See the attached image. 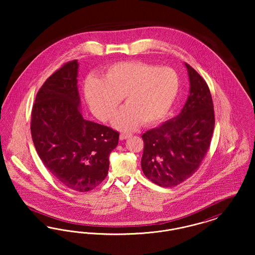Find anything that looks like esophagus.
Listing matches in <instances>:
<instances>
[{
	"label": "esophagus",
	"mask_w": 255,
	"mask_h": 255,
	"mask_svg": "<svg viewBox=\"0 0 255 255\" xmlns=\"http://www.w3.org/2000/svg\"><path fill=\"white\" fill-rule=\"evenodd\" d=\"M129 136H131V133H121V135H120V139H126L127 137H129Z\"/></svg>",
	"instance_id": "1"
}]
</instances>
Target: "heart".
Instances as JSON below:
<instances>
[{"label":"heart","mask_w":255,"mask_h":255,"mask_svg":"<svg viewBox=\"0 0 255 255\" xmlns=\"http://www.w3.org/2000/svg\"><path fill=\"white\" fill-rule=\"evenodd\" d=\"M180 88L179 75L169 67L158 68L141 61H125L109 66L102 79L86 81L84 95L93 114L110 121L122 98L124 106L116 116L114 126L132 130L139 122L151 124L169 111Z\"/></svg>","instance_id":"b5f03b06"}]
</instances>
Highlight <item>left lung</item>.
<instances>
[{
    "instance_id": "8db88e82",
    "label": "left lung",
    "mask_w": 255,
    "mask_h": 255,
    "mask_svg": "<svg viewBox=\"0 0 255 255\" xmlns=\"http://www.w3.org/2000/svg\"><path fill=\"white\" fill-rule=\"evenodd\" d=\"M190 94L182 112L141 135V168L148 180L162 187L176 186L199 169L210 146L215 125L214 106L205 79L185 63Z\"/></svg>"
}]
</instances>
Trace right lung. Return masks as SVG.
<instances>
[{
	"mask_svg": "<svg viewBox=\"0 0 255 255\" xmlns=\"http://www.w3.org/2000/svg\"><path fill=\"white\" fill-rule=\"evenodd\" d=\"M77 60L65 63L37 93L30 132L37 154L51 175L78 192L96 188L109 171L120 133L83 119L77 90Z\"/></svg>",
	"mask_w": 255,
	"mask_h": 255,
	"instance_id": "right-lung-1",
	"label": "right lung"
}]
</instances>
